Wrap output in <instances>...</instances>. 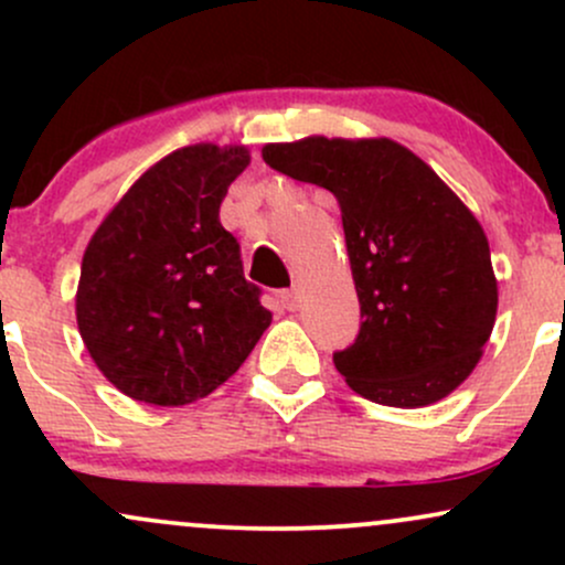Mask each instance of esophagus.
<instances>
[{"label":"esophagus","mask_w":565,"mask_h":565,"mask_svg":"<svg viewBox=\"0 0 565 565\" xmlns=\"http://www.w3.org/2000/svg\"><path fill=\"white\" fill-rule=\"evenodd\" d=\"M278 300H281V305L287 310H297V305H300V291H297L295 287L284 289V291H278Z\"/></svg>","instance_id":"obj_1"}]
</instances>
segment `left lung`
I'll return each instance as SVG.
<instances>
[{
	"label": "left lung",
	"instance_id": "1",
	"mask_svg": "<svg viewBox=\"0 0 565 565\" xmlns=\"http://www.w3.org/2000/svg\"><path fill=\"white\" fill-rule=\"evenodd\" d=\"M263 159L340 204L364 319L334 353L348 385L398 408L462 385L494 329L497 278L486 233L451 188L387 138L276 142Z\"/></svg>",
	"mask_w": 565,
	"mask_h": 565
}]
</instances>
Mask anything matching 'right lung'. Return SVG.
Instances as JSON below:
<instances>
[{
  "instance_id": "right-lung-1",
  "label": "right lung",
  "mask_w": 565,
  "mask_h": 565,
  "mask_svg": "<svg viewBox=\"0 0 565 565\" xmlns=\"http://www.w3.org/2000/svg\"><path fill=\"white\" fill-rule=\"evenodd\" d=\"M246 148L188 146L153 164L95 231L76 321L89 355L129 398L183 406L223 385L270 327L242 246L220 225Z\"/></svg>"
}]
</instances>
